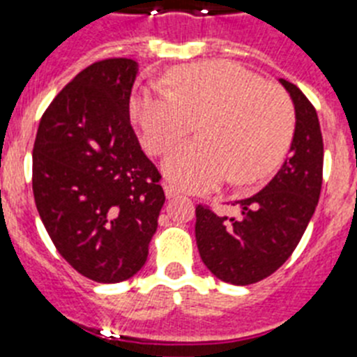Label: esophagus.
I'll use <instances>...</instances> for the list:
<instances>
[{
  "label": "esophagus",
  "mask_w": 357,
  "mask_h": 357,
  "mask_svg": "<svg viewBox=\"0 0 357 357\" xmlns=\"http://www.w3.org/2000/svg\"><path fill=\"white\" fill-rule=\"evenodd\" d=\"M162 188H164V195H166V198H168V200H173V198L178 197V189H176L173 184H168V182H164Z\"/></svg>",
  "instance_id": "34e87169"
}]
</instances>
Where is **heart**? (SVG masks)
I'll return each instance as SVG.
<instances>
[{
  "instance_id": "b5f03b06",
  "label": "heart",
  "mask_w": 357,
  "mask_h": 357,
  "mask_svg": "<svg viewBox=\"0 0 357 357\" xmlns=\"http://www.w3.org/2000/svg\"><path fill=\"white\" fill-rule=\"evenodd\" d=\"M144 148L166 153L198 123L200 139L173 150L162 164L185 191H209L229 176L236 185L261 181L277 166L293 135L295 112L286 93L227 61L175 68L168 91L143 85L130 100Z\"/></svg>"
}]
</instances>
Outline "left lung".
Masks as SVG:
<instances>
[{"label":"left lung","mask_w":357,"mask_h":357,"mask_svg":"<svg viewBox=\"0 0 357 357\" xmlns=\"http://www.w3.org/2000/svg\"><path fill=\"white\" fill-rule=\"evenodd\" d=\"M295 107L289 157L259 193L243 198L239 216L197 207L195 236L200 257L223 282L247 286L286 263L307 229L321 189L324 141L314 107L296 85L279 78Z\"/></svg>","instance_id":"left-lung-1"}]
</instances>
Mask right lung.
Segmentation results:
<instances>
[{
    "mask_svg": "<svg viewBox=\"0 0 357 357\" xmlns=\"http://www.w3.org/2000/svg\"><path fill=\"white\" fill-rule=\"evenodd\" d=\"M137 71L132 59H107L78 73L44 112L33 144V197L53 245L105 284L143 268L166 200L130 127Z\"/></svg>",
    "mask_w": 357,
    "mask_h": 357,
    "instance_id": "add662e5",
    "label": "right lung"
}]
</instances>
